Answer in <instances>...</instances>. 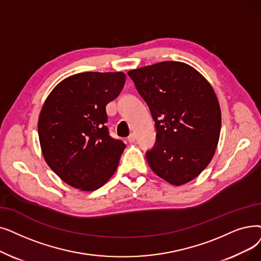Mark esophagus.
Returning <instances> with one entry per match:
<instances>
[{
  "mask_svg": "<svg viewBox=\"0 0 261 261\" xmlns=\"http://www.w3.org/2000/svg\"><path fill=\"white\" fill-rule=\"evenodd\" d=\"M128 142L129 143H134L135 142V134L134 133H131L129 137H128Z\"/></svg>",
  "mask_w": 261,
  "mask_h": 261,
  "instance_id": "34e87169",
  "label": "esophagus"
}]
</instances>
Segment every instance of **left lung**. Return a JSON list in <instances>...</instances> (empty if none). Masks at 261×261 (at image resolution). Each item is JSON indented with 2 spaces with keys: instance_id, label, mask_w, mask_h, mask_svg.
<instances>
[{
  "instance_id": "left-lung-1",
  "label": "left lung",
  "mask_w": 261,
  "mask_h": 261,
  "mask_svg": "<svg viewBox=\"0 0 261 261\" xmlns=\"http://www.w3.org/2000/svg\"><path fill=\"white\" fill-rule=\"evenodd\" d=\"M128 74L154 120L149 166L174 186L193 180L210 163L220 138L221 109L212 86L193 67L173 61Z\"/></svg>"
}]
</instances>
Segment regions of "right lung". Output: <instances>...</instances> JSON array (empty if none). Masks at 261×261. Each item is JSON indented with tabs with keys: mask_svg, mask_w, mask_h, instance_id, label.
I'll list each match as a JSON object with an SVG mask.
<instances>
[{
	"mask_svg": "<svg viewBox=\"0 0 261 261\" xmlns=\"http://www.w3.org/2000/svg\"><path fill=\"white\" fill-rule=\"evenodd\" d=\"M126 82L123 72H82L65 79L44 102L38 135L44 160L69 186L102 187L115 173L126 145L113 139L106 107Z\"/></svg>",
	"mask_w": 261,
	"mask_h": 261,
	"instance_id": "right-lung-1",
	"label": "right lung"
}]
</instances>
